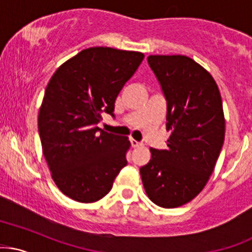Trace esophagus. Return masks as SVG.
I'll return each instance as SVG.
<instances>
[{
  "label": "esophagus",
  "instance_id": "obj_1",
  "mask_svg": "<svg viewBox=\"0 0 252 252\" xmlns=\"http://www.w3.org/2000/svg\"><path fill=\"white\" fill-rule=\"evenodd\" d=\"M130 142H131V146H132V147H134V148L141 147V146H142V143L139 142V141L134 140V139H130Z\"/></svg>",
  "mask_w": 252,
  "mask_h": 252
}]
</instances>
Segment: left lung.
Returning a JSON list of instances; mask_svg holds the SVG:
<instances>
[{
	"instance_id": "left-lung-1",
	"label": "left lung",
	"mask_w": 252,
	"mask_h": 252,
	"mask_svg": "<svg viewBox=\"0 0 252 252\" xmlns=\"http://www.w3.org/2000/svg\"><path fill=\"white\" fill-rule=\"evenodd\" d=\"M148 63L167 100L166 149L151 148L140 168L152 202L176 208L206 187L225 140V116L217 82L208 70L182 55H151Z\"/></svg>"
}]
</instances>
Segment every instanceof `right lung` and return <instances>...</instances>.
<instances>
[{"label":"right lung","instance_id":"obj_1","mask_svg":"<svg viewBox=\"0 0 252 252\" xmlns=\"http://www.w3.org/2000/svg\"><path fill=\"white\" fill-rule=\"evenodd\" d=\"M145 55L106 46L80 51L61 64L46 86L38 113L41 148L57 188L92 203L111 190L126 165L130 141L96 126Z\"/></svg>","mask_w":252,"mask_h":252}]
</instances>
